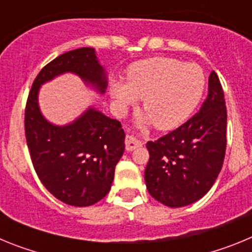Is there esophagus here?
<instances>
[{
    "instance_id": "esophagus-1",
    "label": "esophagus",
    "mask_w": 252,
    "mask_h": 252,
    "mask_svg": "<svg viewBox=\"0 0 252 252\" xmlns=\"http://www.w3.org/2000/svg\"><path fill=\"white\" fill-rule=\"evenodd\" d=\"M125 144H126V150H127V151L136 150V149L141 148V146H142V142L141 141L136 140V139H135V137L130 136V135H127V136H126V140H125Z\"/></svg>"
}]
</instances>
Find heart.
Masks as SVG:
<instances>
[{
    "instance_id": "heart-1",
    "label": "heart",
    "mask_w": 252,
    "mask_h": 252,
    "mask_svg": "<svg viewBox=\"0 0 252 252\" xmlns=\"http://www.w3.org/2000/svg\"><path fill=\"white\" fill-rule=\"evenodd\" d=\"M206 74L198 64L165 57L150 58L130 66L126 82L113 81L110 93L120 112L142 99L145 115L136 126L145 130L151 124L158 130H173L186 121L201 101Z\"/></svg>"
}]
</instances>
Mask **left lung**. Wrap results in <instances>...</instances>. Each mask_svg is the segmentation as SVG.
<instances>
[{
  "instance_id": "8db88e82",
  "label": "left lung",
  "mask_w": 252,
  "mask_h": 252,
  "mask_svg": "<svg viewBox=\"0 0 252 252\" xmlns=\"http://www.w3.org/2000/svg\"><path fill=\"white\" fill-rule=\"evenodd\" d=\"M227 110L216 72L208 79V95L186 124L146 144L150 159L145 169L149 193L168 207L199 201L217 179L226 153Z\"/></svg>"
}]
</instances>
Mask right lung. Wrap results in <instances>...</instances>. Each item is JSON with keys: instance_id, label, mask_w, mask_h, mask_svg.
Wrapping results in <instances>:
<instances>
[{"instance_id": "obj_1", "label": "right lung", "mask_w": 252, "mask_h": 252, "mask_svg": "<svg viewBox=\"0 0 252 252\" xmlns=\"http://www.w3.org/2000/svg\"><path fill=\"white\" fill-rule=\"evenodd\" d=\"M72 73L99 94L107 90V72L93 48L59 55L35 78L25 108V135L40 182L57 199L74 207L97 203L110 192L116 164L125 151V132L117 120L88 107L74 121L55 125L39 106L41 86Z\"/></svg>"}]
</instances>
